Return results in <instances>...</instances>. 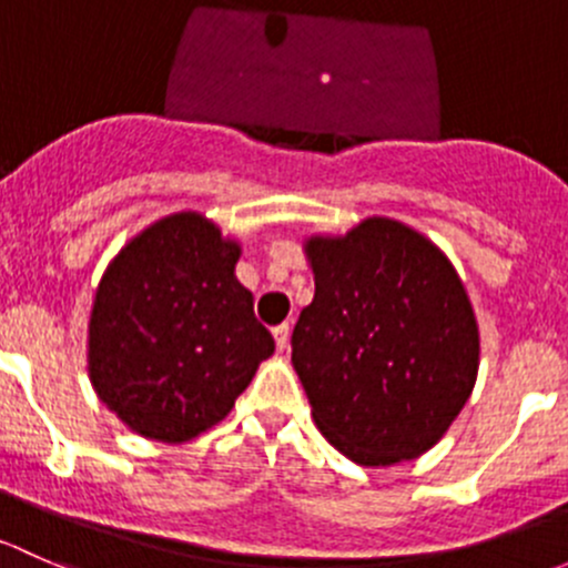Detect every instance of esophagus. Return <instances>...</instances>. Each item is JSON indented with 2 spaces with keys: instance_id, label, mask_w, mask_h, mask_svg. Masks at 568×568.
<instances>
[{
  "instance_id": "34e87169",
  "label": "esophagus",
  "mask_w": 568,
  "mask_h": 568,
  "mask_svg": "<svg viewBox=\"0 0 568 568\" xmlns=\"http://www.w3.org/2000/svg\"><path fill=\"white\" fill-rule=\"evenodd\" d=\"M273 338H276V347L284 349L286 342H290V323H282L273 327Z\"/></svg>"
}]
</instances>
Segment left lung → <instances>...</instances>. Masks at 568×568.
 Here are the masks:
<instances>
[{
  "label": "left lung",
  "instance_id": "8db88e82",
  "mask_svg": "<svg viewBox=\"0 0 568 568\" xmlns=\"http://www.w3.org/2000/svg\"><path fill=\"white\" fill-rule=\"evenodd\" d=\"M314 301L292 331V366L317 429L358 465L429 452L478 372V325L435 243L390 219L312 237Z\"/></svg>",
  "mask_w": 568,
  "mask_h": 568
}]
</instances>
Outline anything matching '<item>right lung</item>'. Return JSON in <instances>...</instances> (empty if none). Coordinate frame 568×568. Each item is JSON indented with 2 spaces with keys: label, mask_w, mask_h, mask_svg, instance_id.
<instances>
[{
  "label": "right lung",
  "mask_w": 568,
  "mask_h": 568,
  "mask_svg": "<svg viewBox=\"0 0 568 568\" xmlns=\"http://www.w3.org/2000/svg\"><path fill=\"white\" fill-rule=\"evenodd\" d=\"M241 245L199 213L155 221L111 260L90 317V377L122 424L185 443L219 424L276 344L235 278Z\"/></svg>",
  "instance_id": "right-lung-1"
}]
</instances>
